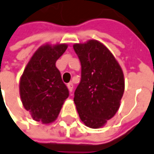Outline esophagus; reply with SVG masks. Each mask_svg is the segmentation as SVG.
<instances>
[{"label": "esophagus", "instance_id": "esophagus-1", "mask_svg": "<svg viewBox=\"0 0 154 154\" xmlns=\"http://www.w3.org/2000/svg\"><path fill=\"white\" fill-rule=\"evenodd\" d=\"M67 88H68V90L70 93H72L73 90V84L72 83V82H70V83H68L67 84Z\"/></svg>", "mask_w": 154, "mask_h": 154}]
</instances>
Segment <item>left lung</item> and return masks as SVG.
Listing matches in <instances>:
<instances>
[{
  "label": "left lung",
  "mask_w": 154,
  "mask_h": 154,
  "mask_svg": "<svg viewBox=\"0 0 154 154\" xmlns=\"http://www.w3.org/2000/svg\"><path fill=\"white\" fill-rule=\"evenodd\" d=\"M73 49L82 66L74 103L85 125L100 128L120 108L125 90L124 74L112 53L98 40L75 44Z\"/></svg>",
  "instance_id": "8db88e82"
}]
</instances>
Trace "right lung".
I'll list each match as a JSON object with an SVG mask.
<instances>
[{
	"instance_id": "1",
	"label": "right lung",
	"mask_w": 154,
	"mask_h": 154,
	"mask_svg": "<svg viewBox=\"0 0 154 154\" xmlns=\"http://www.w3.org/2000/svg\"><path fill=\"white\" fill-rule=\"evenodd\" d=\"M67 49L66 44H45L34 52L20 78L23 105L33 120L50 124L57 119L69 91L55 62Z\"/></svg>"
}]
</instances>
